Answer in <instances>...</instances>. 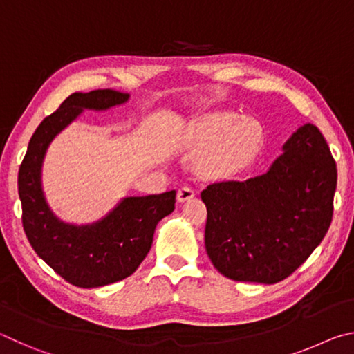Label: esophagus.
Masks as SVG:
<instances>
[{"mask_svg":"<svg viewBox=\"0 0 354 354\" xmlns=\"http://www.w3.org/2000/svg\"><path fill=\"white\" fill-rule=\"evenodd\" d=\"M195 194H196V190L192 187V185H183V187L178 190V201L179 203L187 201L190 198H194Z\"/></svg>","mask_w":354,"mask_h":354,"instance_id":"34e87169","label":"esophagus"}]
</instances>
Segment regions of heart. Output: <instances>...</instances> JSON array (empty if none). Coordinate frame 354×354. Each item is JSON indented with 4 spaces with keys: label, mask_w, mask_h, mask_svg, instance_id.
<instances>
[{
    "label": "heart",
    "mask_w": 354,
    "mask_h": 354,
    "mask_svg": "<svg viewBox=\"0 0 354 354\" xmlns=\"http://www.w3.org/2000/svg\"><path fill=\"white\" fill-rule=\"evenodd\" d=\"M261 143V124L231 112L211 113L196 131V145L209 149L203 158V169L212 175H230L243 169L254 159Z\"/></svg>",
    "instance_id": "b5f03b06"
}]
</instances>
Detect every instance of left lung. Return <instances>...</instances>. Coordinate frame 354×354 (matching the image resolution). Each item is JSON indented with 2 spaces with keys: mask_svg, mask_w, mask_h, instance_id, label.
I'll return each instance as SVG.
<instances>
[{
  "mask_svg": "<svg viewBox=\"0 0 354 354\" xmlns=\"http://www.w3.org/2000/svg\"><path fill=\"white\" fill-rule=\"evenodd\" d=\"M337 169L319 128L304 124L266 175L209 184L206 251L223 277L274 284L319 247L333 220Z\"/></svg>",
  "mask_w": 354,
  "mask_h": 354,
  "instance_id": "left-lung-1",
  "label": "left lung"
}]
</instances>
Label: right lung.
I'll return each mask as SVG.
<instances>
[{"label": "right lung", "mask_w": 354, "mask_h": 354, "mask_svg": "<svg viewBox=\"0 0 354 354\" xmlns=\"http://www.w3.org/2000/svg\"><path fill=\"white\" fill-rule=\"evenodd\" d=\"M128 98L112 88L71 93L35 129L19 170L21 223L29 243L59 277L82 289L131 277L151 248L158 221L175 209V190L131 196L98 223L73 226L55 217L41 194L40 167L53 137L82 109H107Z\"/></svg>", "instance_id": "right-lung-1"}]
</instances>
